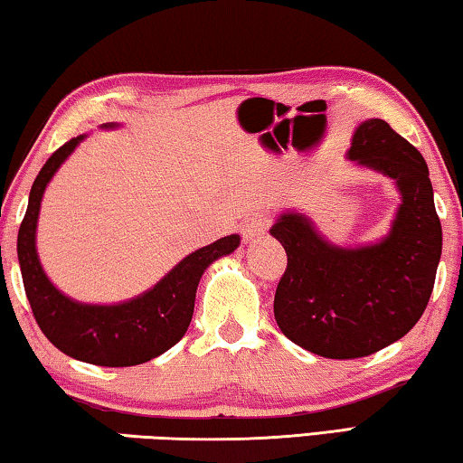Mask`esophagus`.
I'll use <instances>...</instances> for the list:
<instances>
[{
  "label": "esophagus",
  "mask_w": 463,
  "mask_h": 463,
  "mask_svg": "<svg viewBox=\"0 0 463 463\" xmlns=\"http://www.w3.org/2000/svg\"><path fill=\"white\" fill-rule=\"evenodd\" d=\"M271 223H273V219L269 213L256 211V213H252V215H248L246 222L241 223V236H244V240L259 238V236H262V233L269 232Z\"/></svg>",
  "instance_id": "34e87169"
}]
</instances>
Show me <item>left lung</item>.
Masks as SVG:
<instances>
[{
    "instance_id": "left-lung-1",
    "label": "left lung",
    "mask_w": 463,
    "mask_h": 463,
    "mask_svg": "<svg viewBox=\"0 0 463 463\" xmlns=\"http://www.w3.org/2000/svg\"><path fill=\"white\" fill-rule=\"evenodd\" d=\"M350 159L393 177L402 192L393 230L381 244L331 246L296 213L271 230L288 254L275 321L294 344L331 360L371 355L420 321L443 246L429 167L416 146L383 119H366L354 134Z\"/></svg>"
}]
</instances>
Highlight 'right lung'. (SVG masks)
Instances as JSON below:
<instances>
[{
	"mask_svg": "<svg viewBox=\"0 0 463 463\" xmlns=\"http://www.w3.org/2000/svg\"><path fill=\"white\" fill-rule=\"evenodd\" d=\"M82 137L70 138L34 177L28 207L18 230V260L33 317L52 344L70 358L97 366H137L157 358L184 337L194 312L198 281L213 260L238 248L240 236H227L186 256L145 296L118 306H87L70 300L52 286L34 250V230L47 182Z\"/></svg>",
	"mask_w": 463,
	"mask_h": 463,
	"instance_id": "add662e5",
	"label": "right lung"
}]
</instances>
